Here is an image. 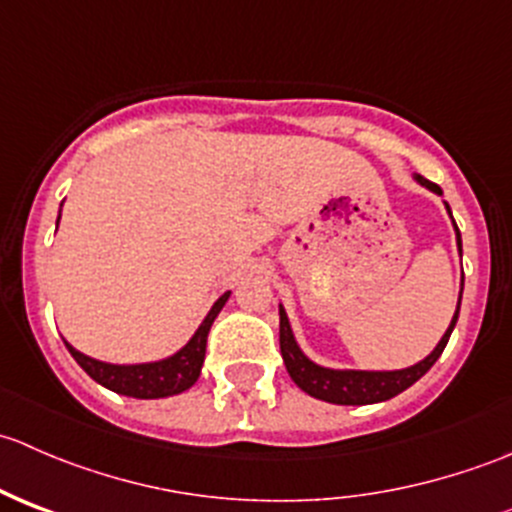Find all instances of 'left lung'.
<instances>
[{
	"instance_id": "1",
	"label": "left lung",
	"mask_w": 512,
	"mask_h": 512,
	"mask_svg": "<svg viewBox=\"0 0 512 512\" xmlns=\"http://www.w3.org/2000/svg\"><path fill=\"white\" fill-rule=\"evenodd\" d=\"M418 185H423L431 193L443 195V190L438 188L436 183L426 180L423 175H414ZM446 205L448 215H451V208ZM453 220V215H451ZM453 230H456V245L458 252H461V232H458L456 220H453ZM461 297H463V282L461 292H458V304L456 312H453L451 324H448L446 334L441 337V342L436 344L431 354L426 359L416 361V364L406 366V369H391V371H369V369H332V366H322L317 361L309 359L307 354L299 349L297 339H294L292 327H289V317L285 307L280 304V349L282 359H285V366L292 376L294 384L304 391V394L314 396L319 401H329V404L339 406H364V404H379V401H389L394 396H399L401 391H406L409 386H414L428 369L438 361V356L446 349L448 337H451L453 327L458 322V312H461Z\"/></svg>"
}]
</instances>
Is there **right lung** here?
Returning <instances> with one entry per match:
<instances>
[{
    "label": "right lung",
    "mask_w": 512,
    "mask_h": 512,
    "mask_svg": "<svg viewBox=\"0 0 512 512\" xmlns=\"http://www.w3.org/2000/svg\"><path fill=\"white\" fill-rule=\"evenodd\" d=\"M227 299H230V292L218 297V302L210 307V312L205 314V319L200 322V327L195 329V334L188 339L185 347H180L175 354L158 361H143V364H111V361H101L79 352V349L71 347L66 339L64 344L66 349H69V354L76 359V364H79L96 384L106 386V389L116 391V394L121 396H131V399H165V396L183 394V391H188L190 386L198 381L200 369H203L205 361L208 332L210 327H213L215 317L220 314V309L225 307Z\"/></svg>",
    "instance_id": "obj_1"
}]
</instances>
